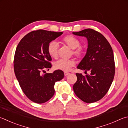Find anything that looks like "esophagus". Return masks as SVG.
<instances>
[{"instance_id": "34e87169", "label": "esophagus", "mask_w": 128, "mask_h": 128, "mask_svg": "<svg viewBox=\"0 0 128 128\" xmlns=\"http://www.w3.org/2000/svg\"><path fill=\"white\" fill-rule=\"evenodd\" d=\"M69 73H68V72H64V76H68V75H69Z\"/></svg>"}]
</instances>
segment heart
Listing matches in <instances>:
<instances>
[{"instance_id":"b5f03b06","label":"heart","mask_w":128,"mask_h":128,"mask_svg":"<svg viewBox=\"0 0 128 128\" xmlns=\"http://www.w3.org/2000/svg\"><path fill=\"white\" fill-rule=\"evenodd\" d=\"M62 42L69 48L73 49V54L78 58L82 57L84 55V50L80 46V41L78 38L73 35H67L62 39ZM59 45L57 42L52 41L50 42L48 46V52L50 56L56 59L58 56ZM75 66V62L73 60L60 59L55 62L54 67L55 69L66 72L70 70L72 67Z\"/></svg>"}]
</instances>
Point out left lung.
Wrapping results in <instances>:
<instances>
[{
    "instance_id": "8db88e82",
    "label": "left lung",
    "mask_w": 128,
    "mask_h": 128,
    "mask_svg": "<svg viewBox=\"0 0 128 128\" xmlns=\"http://www.w3.org/2000/svg\"><path fill=\"white\" fill-rule=\"evenodd\" d=\"M73 34L87 39L86 54L77 68L85 73L90 72L86 76L76 73L77 80L73 85L74 92L85 102H94L107 94L114 78L115 66L112 48L102 34L93 29H85Z\"/></svg>"
}]
</instances>
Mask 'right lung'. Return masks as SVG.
Returning <instances> with one entry per match:
<instances>
[{
  "mask_svg": "<svg viewBox=\"0 0 128 128\" xmlns=\"http://www.w3.org/2000/svg\"><path fill=\"white\" fill-rule=\"evenodd\" d=\"M62 32L38 30L30 32L22 38L16 48L14 70L20 88L30 100L43 104L55 93L54 84L64 76L62 70L45 73L52 68V58L48 52L50 42ZM49 70V69H48Z\"/></svg>",
  "mask_w": 128,
  "mask_h": 128,
  "instance_id": "1",
  "label": "right lung"
}]
</instances>
